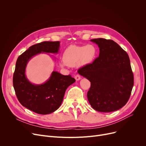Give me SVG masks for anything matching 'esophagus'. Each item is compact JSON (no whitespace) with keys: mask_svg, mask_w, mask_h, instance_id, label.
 Listing matches in <instances>:
<instances>
[{"mask_svg":"<svg viewBox=\"0 0 146 146\" xmlns=\"http://www.w3.org/2000/svg\"><path fill=\"white\" fill-rule=\"evenodd\" d=\"M74 78H75V79H76V80H79L81 79V77L80 76V75H79V74L75 75Z\"/></svg>","mask_w":146,"mask_h":146,"instance_id":"34e87169","label":"esophagus"}]
</instances>
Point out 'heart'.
Segmentation results:
<instances>
[{
    "label": "heart",
    "instance_id": "1",
    "mask_svg": "<svg viewBox=\"0 0 146 146\" xmlns=\"http://www.w3.org/2000/svg\"><path fill=\"white\" fill-rule=\"evenodd\" d=\"M97 50L95 45H72L68 47L63 53V60L60 61L61 67L75 66L77 64L85 66L92 62L95 58Z\"/></svg>",
    "mask_w": 146,
    "mask_h": 146
}]
</instances>
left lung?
<instances>
[{"label":"left lung","mask_w":146,"mask_h":146,"mask_svg":"<svg viewBox=\"0 0 146 146\" xmlns=\"http://www.w3.org/2000/svg\"><path fill=\"white\" fill-rule=\"evenodd\" d=\"M90 41L98 45L99 57L92 63L79 69L80 74L90 82L88 99L97 111H115L127 104L134 85L129 56L111 40L96 38Z\"/></svg>","instance_id":"1"}]
</instances>
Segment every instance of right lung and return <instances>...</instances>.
Returning <instances> with one entry per match:
<instances>
[{
    "label": "right lung",
    "instance_id": "obj_1",
    "mask_svg": "<svg viewBox=\"0 0 146 146\" xmlns=\"http://www.w3.org/2000/svg\"><path fill=\"white\" fill-rule=\"evenodd\" d=\"M59 41H44L34 44L20 55L16 63L13 85L21 104L36 113L45 115L56 111L63 100L67 88L75 82L71 75L52 72L49 79L41 85L31 83L25 76L29 60L38 54L57 53Z\"/></svg>",
    "mask_w": 146,
    "mask_h": 146
}]
</instances>
